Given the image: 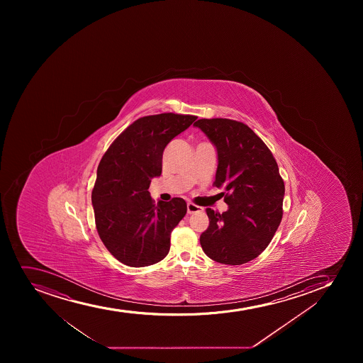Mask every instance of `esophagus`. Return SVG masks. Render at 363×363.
I'll list each match as a JSON object with an SVG mask.
<instances>
[{
  "label": "esophagus",
  "mask_w": 363,
  "mask_h": 363,
  "mask_svg": "<svg viewBox=\"0 0 363 363\" xmlns=\"http://www.w3.org/2000/svg\"><path fill=\"white\" fill-rule=\"evenodd\" d=\"M202 207H199V206L194 205V203H191V202H188L187 203V213L188 214H193L195 212H200L202 211Z\"/></svg>",
  "instance_id": "1"
}]
</instances>
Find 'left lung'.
Wrapping results in <instances>:
<instances>
[{"label":"left lung","instance_id":"8db88e82","mask_svg":"<svg viewBox=\"0 0 363 363\" xmlns=\"http://www.w3.org/2000/svg\"><path fill=\"white\" fill-rule=\"evenodd\" d=\"M216 147V187L226 191L228 209H206L209 226L200 237L207 257L225 265L257 258L283 216L284 181L272 152L244 123L226 118L194 123Z\"/></svg>","mask_w":363,"mask_h":363}]
</instances>
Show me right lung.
<instances>
[{
  "label": "right lung",
  "instance_id": "1",
  "mask_svg": "<svg viewBox=\"0 0 363 363\" xmlns=\"http://www.w3.org/2000/svg\"><path fill=\"white\" fill-rule=\"evenodd\" d=\"M196 116L161 113L137 119L110 145L98 165L92 206L98 234L117 260L144 267L161 262L170 235L187 213L184 199L158 201L147 191L162 172L167 144Z\"/></svg>",
  "mask_w": 363,
  "mask_h": 363
}]
</instances>
